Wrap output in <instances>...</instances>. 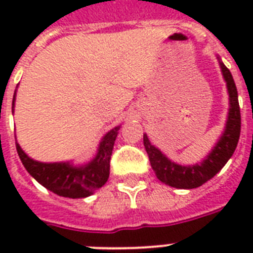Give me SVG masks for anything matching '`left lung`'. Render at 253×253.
<instances>
[{
    "instance_id": "obj_1",
    "label": "left lung",
    "mask_w": 253,
    "mask_h": 253,
    "mask_svg": "<svg viewBox=\"0 0 253 253\" xmlns=\"http://www.w3.org/2000/svg\"><path fill=\"white\" fill-rule=\"evenodd\" d=\"M222 73L226 83L227 90L230 94V111H228L227 123L226 128L216 143L214 150L210 152L208 158L205 159L201 164L196 166H178L176 163L170 162L150 143L147 135L143 136V143L146 147L147 155L150 159L151 167L156 173V176L162 182L178 189H193L204 185L206 181L211 180L224 164L231 158L235 151L240 136V127H242V118H240V107L238 101V90H236L235 81L232 79L230 69L219 61Z\"/></svg>"
}]
</instances>
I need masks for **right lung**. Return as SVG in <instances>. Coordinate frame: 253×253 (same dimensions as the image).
Here are the masks:
<instances>
[{
  "instance_id": "add662e5",
  "label": "right lung",
  "mask_w": 253,
  "mask_h": 253,
  "mask_svg": "<svg viewBox=\"0 0 253 253\" xmlns=\"http://www.w3.org/2000/svg\"><path fill=\"white\" fill-rule=\"evenodd\" d=\"M13 98V106H14ZM119 127L105 135L99 144L98 154L87 166L72 167L68 163H39L30 159L18 143V156L26 170L44 188L57 196L68 198H84L106 184L110 174V159Z\"/></svg>"
}]
</instances>
